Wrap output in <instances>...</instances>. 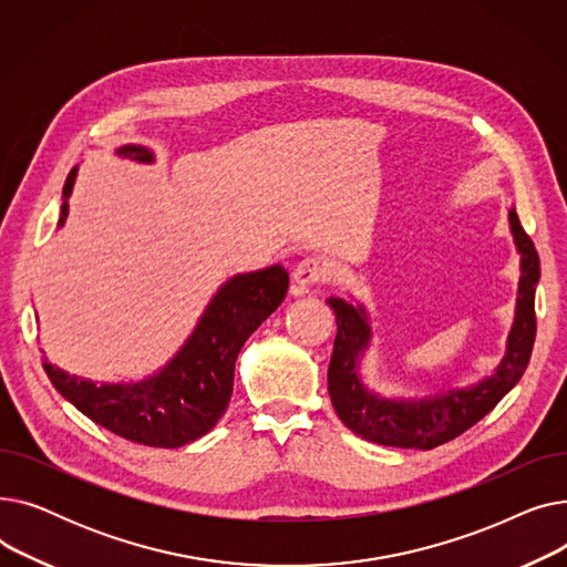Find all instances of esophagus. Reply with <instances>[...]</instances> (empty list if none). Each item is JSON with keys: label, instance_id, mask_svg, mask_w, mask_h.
<instances>
[{"label": "esophagus", "instance_id": "34e87169", "mask_svg": "<svg viewBox=\"0 0 567 567\" xmlns=\"http://www.w3.org/2000/svg\"><path fill=\"white\" fill-rule=\"evenodd\" d=\"M291 278L296 287L301 291H308L310 287L329 280V264H326L321 257H306L303 261L296 264Z\"/></svg>", "mask_w": 567, "mask_h": 567}]
</instances>
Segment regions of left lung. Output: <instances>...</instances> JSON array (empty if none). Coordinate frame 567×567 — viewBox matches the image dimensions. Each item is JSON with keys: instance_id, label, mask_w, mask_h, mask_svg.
Returning a JSON list of instances; mask_svg holds the SVG:
<instances>
[{"instance_id": "left-lung-1", "label": "left lung", "mask_w": 567, "mask_h": 567, "mask_svg": "<svg viewBox=\"0 0 567 567\" xmlns=\"http://www.w3.org/2000/svg\"><path fill=\"white\" fill-rule=\"evenodd\" d=\"M511 234L519 252L515 321L505 353L494 372L468 385H451L419 398H385L363 381L361 363L372 344V321L363 303L340 296L326 299L336 312L338 336L329 365V395L340 421L365 441L393 449L432 451L466 432L501 402L522 379L535 340V285L540 259L524 234L515 206L508 212Z\"/></svg>"}]
</instances>
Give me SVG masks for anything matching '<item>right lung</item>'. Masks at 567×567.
Returning <instances> with one entry per match:
<instances>
[{"instance_id": "right-lung-1", "label": "right lung", "mask_w": 567, "mask_h": 567, "mask_svg": "<svg viewBox=\"0 0 567 567\" xmlns=\"http://www.w3.org/2000/svg\"><path fill=\"white\" fill-rule=\"evenodd\" d=\"M116 156L154 165L156 152L142 144L114 148ZM78 178L71 169L62 190L59 227L69 218V197ZM289 274L274 264L227 278L204 308L193 333L154 374L133 381H92L43 359L59 395L86 419L152 449H182L208 434L227 411L234 363L246 340L285 301Z\"/></svg>"}]
</instances>
